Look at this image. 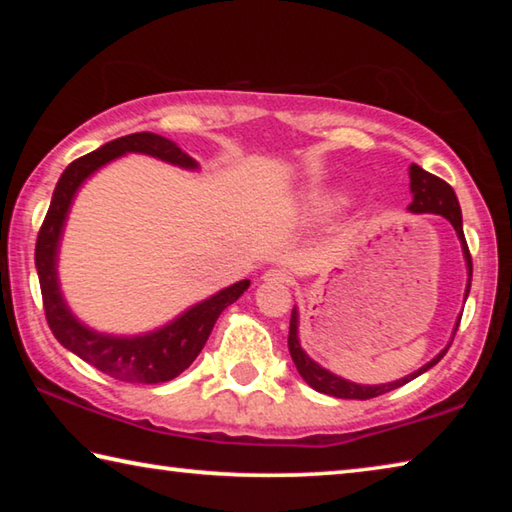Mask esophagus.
<instances>
[{
	"label": "esophagus",
	"mask_w": 512,
	"mask_h": 512,
	"mask_svg": "<svg viewBox=\"0 0 512 512\" xmlns=\"http://www.w3.org/2000/svg\"><path fill=\"white\" fill-rule=\"evenodd\" d=\"M262 280L266 284H289L291 275L284 271V268H268V271L262 275Z\"/></svg>",
	"instance_id": "1"
}]
</instances>
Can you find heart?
Wrapping results in <instances>:
<instances>
[{
    "label": "heart",
    "mask_w": 512,
    "mask_h": 512,
    "mask_svg": "<svg viewBox=\"0 0 512 512\" xmlns=\"http://www.w3.org/2000/svg\"><path fill=\"white\" fill-rule=\"evenodd\" d=\"M334 201H343V198L341 196H334Z\"/></svg>",
    "instance_id": "1"
}]
</instances>
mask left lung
<instances>
[{
    "label": "left lung",
    "mask_w": 512,
    "mask_h": 512,
    "mask_svg": "<svg viewBox=\"0 0 512 512\" xmlns=\"http://www.w3.org/2000/svg\"><path fill=\"white\" fill-rule=\"evenodd\" d=\"M409 178H411L413 201H411L409 207H406V210L413 212V214H440L454 225L456 237H458V241H461L465 268H467V287H465V300H467V296H470V284H472V257H470V250H467V244H465L461 205H458V198L454 194V189L449 187L445 180H440V178L433 176V173L418 167V164H411V167H409ZM458 323H461V316H458L456 325H454L452 341H454ZM298 327H300V314H298V307H293L291 327H289V352H291L293 363H296V368L300 372V377L305 379L307 384L314 388V391L332 395V397H341V400H370V397H377V395H384L388 391H395V388L409 384L411 379L420 377L422 372H427L429 368L436 366V363L445 357L449 345H452V343H449L447 348L440 350L429 363H424L422 368H418L415 372H411V375H406L402 379L388 381V384H357V381H350V379H343L339 375H334L332 370L323 368L320 363L311 359L309 354L302 350Z\"/></svg>",
    "instance_id": "8db88e82"
}]
</instances>
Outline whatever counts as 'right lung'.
<instances>
[{
  "label": "right lung",
  "mask_w": 512,
  "mask_h": 512,
  "mask_svg": "<svg viewBox=\"0 0 512 512\" xmlns=\"http://www.w3.org/2000/svg\"><path fill=\"white\" fill-rule=\"evenodd\" d=\"M128 153L151 155V158L169 162L173 167L198 171V162L192 155H187L176 142L155 133L117 137V140L103 144L101 149L74 160L58 178L47 216L38 232L36 268L47 323L63 348L119 381L160 384V381L178 377L185 368L192 366V361L210 339L216 318L221 316L225 307H230L232 302L244 296L250 280H241L216 291L214 296L196 302L183 314L169 320L167 325L144 334L124 336L97 332L72 314L58 280V253L69 210H72L79 189L92 173Z\"/></svg>",
  "instance_id": "right-lung-1"
}]
</instances>
